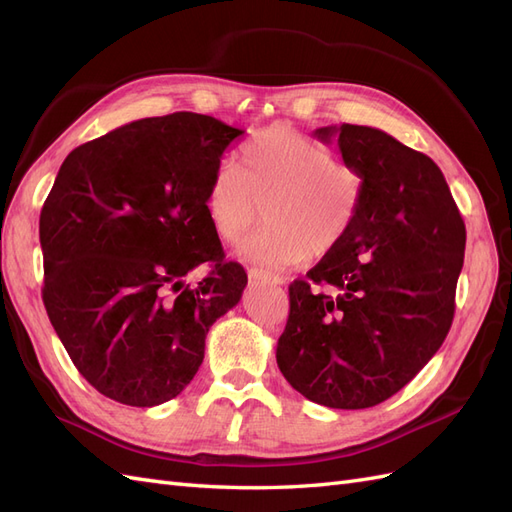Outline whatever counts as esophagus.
<instances>
[{
	"instance_id": "esophagus-1",
	"label": "esophagus",
	"mask_w": 512,
	"mask_h": 512,
	"mask_svg": "<svg viewBox=\"0 0 512 512\" xmlns=\"http://www.w3.org/2000/svg\"><path fill=\"white\" fill-rule=\"evenodd\" d=\"M247 277H250L252 284H269V286L284 284L280 275H271V273L260 271V269H250V271H247Z\"/></svg>"
}]
</instances>
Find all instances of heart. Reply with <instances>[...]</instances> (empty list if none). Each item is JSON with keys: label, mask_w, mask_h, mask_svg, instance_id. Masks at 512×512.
Returning <instances> with one entry per match:
<instances>
[{"label": "heart", "mask_w": 512, "mask_h": 512, "mask_svg": "<svg viewBox=\"0 0 512 512\" xmlns=\"http://www.w3.org/2000/svg\"><path fill=\"white\" fill-rule=\"evenodd\" d=\"M239 165L213 170L205 209L218 235L241 245L260 218L243 258L265 269L297 267L337 250L356 222L365 192L361 170L331 158V151L290 126L265 128L239 149Z\"/></svg>", "instance_id": "heart-1"}]
</instances>
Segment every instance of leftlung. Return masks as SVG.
I'll list each match as a JSON object with an SVG mask.
<instances>
[{
	"instance_id": "1",
	"label": "left lung",
	"mask_w": 512,
	"mask_h": 512,
	"mask_svg": "<svg viewBox=\"0 0 512 512\" xmlns=\"http://www.w3.org/2000/svg\"><path fill=\"white\" fill-rule=\"evenodd\" d=\"M314 136L337 138L365 192L346 239L290 284L275 356L309 401L361 410L404 389L442 346L455 316L466 224L425 153L352 123Z\"/></svg>"
}]
</instances>
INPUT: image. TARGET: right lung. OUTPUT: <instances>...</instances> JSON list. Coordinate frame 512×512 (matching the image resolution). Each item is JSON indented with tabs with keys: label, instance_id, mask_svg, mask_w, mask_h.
<instances>
[{
	"label": "right lung",
	"instance_id": "obj_1",
	"mask_svg": "<svg viewBox=\"0 0 512 512\" xmlns=\"http://www.w3.org/2000/svg\"><path fill=\"white\" fill-rule=\"evenodd\" d=\"M173 113L76 147L40 213L42 301L79 374L104 397L151 408L177 397L205 359L211 324L247 284L226 262L205 192L241 136ZM207 261L192 289L184 275Z\"/></svg>",
	"mask_w": 512,
	"mask_h": 512
}]
</instances>
